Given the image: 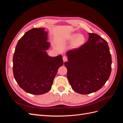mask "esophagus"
Listing matches in <instances>:
<instances>
[{"label": "esophagus", "mask_w": 123, "mask_h": 123, "mask_svg": "<svg viewBox=\"0 0 123 123\" xmlns=\"http://www.w3.org/2000/svg\"><path fill=\"white\" fill-rule=\"evenodd\" d=\"M62 59H63V61L65 62H66L67 61L68 58H67V57L66 56H64L62 57Z\"/></svg>", "instance_id": "1"}]
</instances>
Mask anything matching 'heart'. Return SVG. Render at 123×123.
Instances as JSON below:
<instances>
[{
    "label": "heart",
    "instance_id": "1",
    "mask_svg": "<svg viewBox=\"0 0 123 123\" xmlns=\"http://www.w3.org/2000/svg\"><path fill=\"white\" fill-rule=\"evenodd\" d=\"M76 36H77L76 34L73 35L72 36V37L71 38V39H72ZM84 41H85L84 37L82 35H77V36L75 38V39H74L73 43L75 46H79L81 44H83L84 42Z\"/></svg>",
    "mask_w": 123,
    "mask_h": 123
}]
</instances>
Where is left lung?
I'll return each mask as SVG.
<instances>
[{"mask_svg":"<svg viewBox=\"0 0 123 123\" xmlns=\"http://www.w3.org/2000/svg\"><path fill=\"white\" fill-rule=\"evenodd\" d=\"M87 42L68 51L67 78L73 90L88 94L102 88L109 79L112 59L106 41L95 33H88Z\"/></svg>","mask_w":123,"mask_h":123,"instance_id":"1","label":"left lung"}]
</instances>
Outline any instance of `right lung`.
<instances>
[{
    "instance_id": "1",
    "label": "right lung",
    "mask_w": 123,
    "mask_h": 123,
    "mask_svg": "<svg viewBox=\"0 0 123 123\" xmlns=\"http://www.w3.org/2000/svg\"><path fill=\"white\" fill-rule=\"evenodd\" d=\"M48 32L44 28H33L18 40L13 58L14 79L26 92L34 95L47 93L51 89L58 68L63 62L62 55L51 57L46 50Z\"/></svg>"
}]
</instances>
